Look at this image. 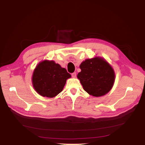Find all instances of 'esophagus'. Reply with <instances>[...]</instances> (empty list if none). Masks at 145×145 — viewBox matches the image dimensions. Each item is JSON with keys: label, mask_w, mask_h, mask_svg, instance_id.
<instances>
[{"label": "esophagus", "mask_w": 145, "mask_h": 145, "mask_svg": "<svg viewBox=\"0 0 145 145\" xmlns=\"http://www.w3.org/2000/svg\"><path fill=\"white\" fill-rule=\"evenodd\" d=\"M71 76L72 77H76V72H73V73H72L71 74Z\"/></svg>", "instance_id": "esophagus-1"}]
</instances>
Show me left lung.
<instances>
[{
  "label": "left lung",
  "instance_id": "obj_1",
  "mask_svg": "<svg viewBox=\"0 0 145 145\" xmlns=\"http://www.w3.org/2000/svg\"><path fill=\"white\" fill-rule=\"evenodd\" d=\"M81 72L77 74L83 89L95 97L108 93L114 83L112 68L102 58L87 59L80 65Z\"/></svg>",
  "mask_w": 145,
  "mask_h": 145
}]
</instances>
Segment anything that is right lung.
<instances>
[{
    "label": "right lung",
    "mask_w": 145,
    "mask_h": 145,
    "mask_svg": "<svg viewBox=\"0 0 145 145\" xmlns=\"http://www.w3.org/2000/svg\"><path fill=\"white\" fill-rule=\"evenodd\" d=\"M71 77L67 69L54 61L39 63L33 75L34 89L43 97H54L62 91L68 78Z\"/></svg>",
    "instance_id": "right-lung-1"
}]
</instances>
